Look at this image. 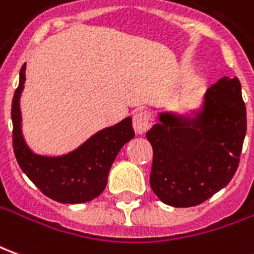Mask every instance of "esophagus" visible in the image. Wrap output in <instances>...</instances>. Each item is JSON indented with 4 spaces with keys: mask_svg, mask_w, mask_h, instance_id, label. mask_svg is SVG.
I'll use <instances>...</instances> for the list:
<instances>
[{
    "mask_svg": "<svg viewBox=\"0 0 254 254\" xmlns=\"http://www.w3.org/2000/svg\"><path fill=\"white\" fill-rule=\"evenodd\" d=\"M151 122H149V114L147 111H138L133 116V129L136 134H143L148 129Z\"/></svg>",
    "mask_w": 254,
    "mask_h": 254,
    "instance_id": "esophagus-1",
    "label": "esophagus"
}]
</instances>
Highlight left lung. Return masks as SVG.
I'll return each instance as SVG.
<instances>
[{"label": "left lung", "mask_w": 254, "mask_h": 254, "mask_svg": "<svg viewBox=\"0 0 254 254\" xmlns=\"http://www.w3.org/2000/svg\"><path fill=\"white\" fill-rule=\"evenodd\" d=\"M147 132L154 149L151 188L177 208L194 207L227 187L246 134V107L237 77H223L187 111L159 113Z\"/></svg>", "instance_id": "1"}]
</instances>
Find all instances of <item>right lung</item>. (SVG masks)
Segmentation results:
<instances>
[{"mask_svg": "<svg viewBox=\"0 0 254 254\" xmlns=\"http://www.w3.org/2000/svg\"><path fill=\"white\" fill-rule=\"evenodd\" d=\"M25 84V64L12 102L13 149L20 169L43 194L64 204L94 200L105 190L107 177L120 149L134 137L132 118L102 129L77 148L64 155H41L27 144L23 134L20 98Z\"/></svg>", "mask_w": 254, "mask_h": 254, "instance_id": "add662e5", "label": "right lung"}]
</instances>
